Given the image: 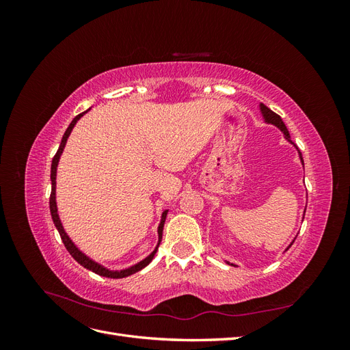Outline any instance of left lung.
<instances>
[{
    "mask_svg": "<svg viewBox=\"0 0 350 350\" xmlns=\"http://www.w3.org/2000/svg\"><path fill=\"white\" fill-rule=\"evenodd\" d=\"M260 108H261V112H262V116H264V120H266V122H270V124H274L278 126V129H280L282 131H283V134H284V137H286V140L288 142H291V135H289V131H288V129H286V125H284V122L282 121V118L280 116L276 113V112H273L270 108H267L266 105H260ZM292 143V142H291ZM299 157H301V161H302V163H304V159H302V153L299 152ZM293 243V242H292ZM291 243V245H292ZM289 245V247H291ZM232 266H234V264H232Z\"/></svg>",
    "mask_w": 350,
    "mask_h": 350,
    "instance_id": "8db88e82",
    "label": "left lung"
}]
</instances>
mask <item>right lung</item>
I'll return each mask as SVG.
<instances>
[{
	"instance_id": "1",
	"label": "right lung",
	"mask_w": 350,
	"mask_h": 350,
	"mask_svg": "<svg viewBox=\"0 0 350 350\" xmlns=\"http://www.w3.org/2000/svg\"><path fill=\"white\" fill-rule=\"evenodd\" d=\"M88 111H89V109H88ZM88 111H84V112L79 113V115L76 116V118H74V120L71 121V124L68 125L67 131L64 133V135H62L61 144H59V147H58V150H57L54 159H52V165H51V183H52V189H51V197H49L51 216H52V220H54V225H55V228L58 229L59 237H61L62 242H64V245H66L67 251L71 254V257L80 264V266H83L84 269H88V270H92L93 273H96V274H99V276H103V278L122 279V278H126V276H131V274H134V273H137V271H140L142 269H144V267L147 266V264H149V262L153 260L154 254H156V251H157V248H159V243H161V241H162V232H163V225H165V219H166V215H167V210L163 211L161 225H159V229H157V232H159V243H157L156 250L150 254L149 257L144 258L143 261H140L139 264H135V266H133V267H130V269H125V270H121V271H111V270H108V269L102 267L100 264L94 262L93 260H90L89 257L84 256V254H83L76 245H74L72 241H71V239L68 238V235L66 234L64 228H62L59 216H58V211H57V201H55V176H57V166H58L59 156H61L62 150H64V146H66V143H67V139H68V135H70V133H71V130H72V126L76 125V122H77V121L81 118V116H83L84 113H86Z\"/></svg>"
}]
</instances>
